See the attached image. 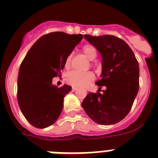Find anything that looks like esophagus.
Wrapping results in <instances>:
<instances>
[{"mask_svg":"<svg viewBox=\"0 0 158 158\" xmlns=\"http://www.w3.org/2000/svg\"><path fill=\"white\" fill-rule=\"evenodd\" d=\"M77 89V87H75V86H73L72 87V91H76Z\"/></svg>","mask_w":158,"mask_h":158,"instance_id":"obj_1","label":"esophagus"}]
</instances>
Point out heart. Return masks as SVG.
<instances>
[{
  "label": "heart",
  "instance_id": "heart-1",
  "mask_svg": "<svg viewBox=\"0 0 158 158\" xmlns=\"http://www.w3.org/2000/svg\"><path fill=\"white\" fill-rule=\"evenodd\" d=\"M82 52L84 55L89 60L93 61L97 55L96 50L93 46L85 45L82 48ZM72 54H69L65 60V67L69 68L70 66ZM94 79V75L91 72H78V71H70L68 73L65 77V80L69 85L74 86H85L92 81Z\"/></svg>",
  "mask_w": 158,
  "mask_h": 158
}]
</instances>
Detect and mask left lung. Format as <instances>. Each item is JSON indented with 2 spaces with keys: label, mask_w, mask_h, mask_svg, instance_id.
Returning <instances> with one entry per match:
<instances>
[{
  "label": "left lung",
  "mask_w": 158,
  "mask_h": 158,
  "mask_svg": "<svg viewBox=\"0 0 158 158\" xmlns=\"http://www.w3.org/2000/svg\"><path fill=\"white\" fill-rule=\"evenodd\" d=\"M84 38L96 47L102 58L97 93H89L81 106L89 118L101 125H113L127 116L139 89V66L135 55L126 42L114 35ZM106 88L104 94L100 89Z\"/></svg>",
  "instance_id": "left-lung-1"
}]
</instances>
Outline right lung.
<instances>
[{
	"mask_svg": "<svg viewBox=\"0 0 158 158\" xmlns=\"http://www.w3.org/2000/svg\"><path fill=\"white\" fill-rule=\"evenodd\" d=\"M83 35L51 32L40 37L27 53L19 69L17 100L23 116L32 126L46 128L56 122L64 97L72 87L52 84L60 76L66 57L81 41Z\"/></svg>",
	"mask_w": 158,
	"mask_h": 158,
	"instance_id": "obj_1",
	"label": "right lung"
}]
</instances>
